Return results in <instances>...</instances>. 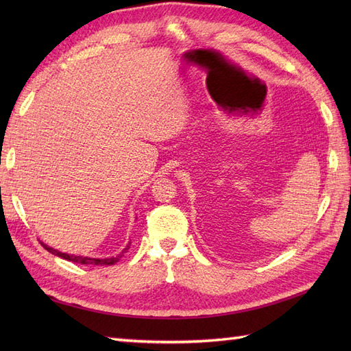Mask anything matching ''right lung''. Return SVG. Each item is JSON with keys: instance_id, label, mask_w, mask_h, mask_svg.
I'll use <instances>...</instances> for the list:
<instances>
[{"instance_id": "add662e5", "label": "right lung", "mask_w": 351, "mask_h": 351, "mask_svg": "<svg viewBox=\"0 0 351 351\" xmlns=\"http://www.w3.org/2000/svg\"><path fill=\"white\" fill-rule=\"evenodd\" d=\"M45 249H47L48 252H51L52 255H56V256H60V258H63V259H66V261H71V263H75V264H86V265H88V264H92V265H113V264H116L119 259H121L122 256H123V253L125 252H128V249H130V244L126 245V247L122 250V253H119V255L116 256V258H104V259H96V258H87V256H75V255H69V253H62V252H58V250H56V249H52V247H48L47 244H43V243H40Z\"/></svg>"}]
</instances>
